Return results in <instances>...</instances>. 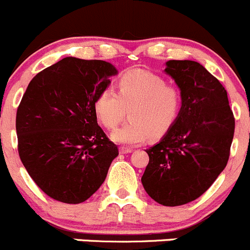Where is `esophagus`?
Segmentation results:
<instances>
[{"mask_svg": "<svg viewBox=\"0 0 250 250\" xmlns=\"http://www.w3.org/2000/svg\"><path fill=\"white\" fill-rule=\"evenodd\" d=\"M132 151H133L132 147H125V146L120 147L121 154H129V152H132Z\"/></svg>", "mask_w": 250, "mask_h": 250, "instance_id": "obj_1", "label": "esophagus"}]
</instances>
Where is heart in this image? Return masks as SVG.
<instances>
[{"instance_id": "heart-1", "label": "heart", "mask_w": 250, "mask_h": 250, "mask_svg": "<svg viewBox=\"0 0 250 250\" xmlns=\"http://www.w3.org/2000/svg\"><path fill=\"white\" fill-rule=\"evenodd\" d=\"M95 113L107 129H115L129 110L130 122L112 133L116 143L127 146L143 144L166 134L178 118L182 94L159 74L130 69L117 81V93L101 91L95 99Z\"/></svg>"}]
</instances>
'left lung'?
<instances>
[{
	"label": "left lung",
	"mask_w": 250,
	"mask_h": 250,
	"mask_svg": "<svg viewBox=\"0 0 250 250\" xmlns=\"http://www.w3.org/2000/svg\"><path fill=\"white\" fill-rule=\"evenodd\" d=\"M165 72L181 89V112L166 135L146 150L142 183L155 202L178 207L204 194L224 171L234 117L227 91L200 63L171 60Z\"/></svg>",
	"instance_id": "8db88e82"
}]
</instances>
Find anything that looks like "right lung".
<instances>
[{"instance_id": "1", "label": "right lung", "mask_w": 250, "mask_h": 250, "mask_svg": "<svg viewBox=\"0 0 250 250\" xmlns=\"http://www.w3.org/2000/svg\"><path fill=\"white\" fill-rule=\"evenodd\" d=\"M117 69L100 60L66 57L36 74L17 110L18 152L45 194L79 204L100 188L118 155L96 118L95 99Z\"/></svg>"}]
</instances>
